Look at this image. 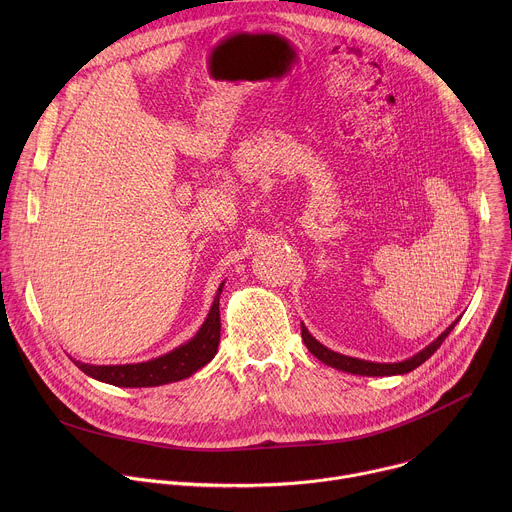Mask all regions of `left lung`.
Masks as SVG:
<instances>
[{
    "instance_id": "8db88e82",
    "label": "left lung",
    "mask_w": 512,
    "mask_h": 512,
    "mask_svg": "<svg viewBox=\"0 0 512 512\" xmlns=\"http://www.w3.org/2000/svg\"><path fill=\"white\" fill-rule=\"evenodd\" d=\"M458 324V320L454 324H450L440 336H437L429 346H425L423 350H419L417 354H413L407 360L401 362H371V360H360V358H352V356H344L340 352H334L330 348H326L324 344H320L310 332L308 328L302 324V338L308 346V350L322 360L324 364L332 369L350 373V375H360V377H391V375H405L411 373L413 369H417L419 364H423L437 348L442 346V342L448 338V334L454 330V326Z\"/></svg>"
}]
</instances>
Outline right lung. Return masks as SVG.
Returning a JSON list of instances; mask_svg holds the SVG:
<instances>
[{
  "instance_id": "right-lung-1",
  "label": "right lung",
  "mask_w": 512,
  "mask_h": 512,
  "mask_svg": "<svg viewBox=\"0 0 512 512\" xmlns=\"http://www.w3.org/2000/svg\"><path fill=\"white\" fill-rule=\"evenodd\" d=\"M223 285L225 283L218 285L210 312L196 336L190 338L186 344L174 348L172 352L137 364H87L81 360L72 362L85 375L115 387H160L194 375L206 362L214 358L218 340H221V310H218V300H221Z\"/></svg>"
}]
</instances>
